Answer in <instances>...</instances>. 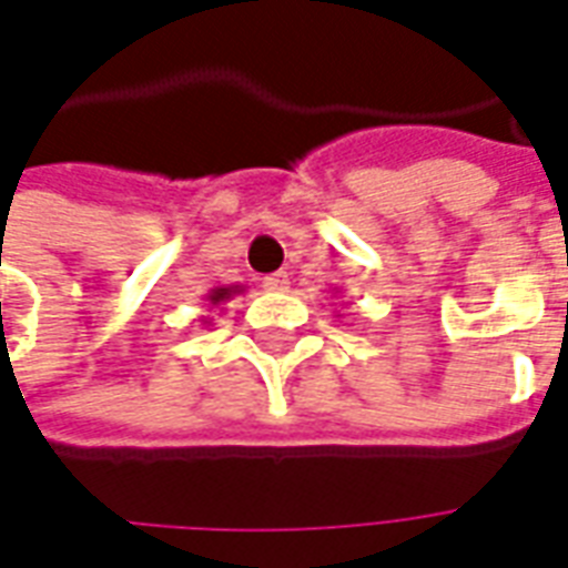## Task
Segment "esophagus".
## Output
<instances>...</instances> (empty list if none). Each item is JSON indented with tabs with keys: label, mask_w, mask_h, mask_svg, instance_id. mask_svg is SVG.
<instances>
[{
	"label": "esophagus",
	"mask_w": 568,
	"mask_h": 568,
	"mask_svg": "<svg viewBox=\"0 0 568 568\" xmlns=\"http://www.w3.org/2000/svg\"><path fill=\"white\" fill-rule=\"evenodd\" d=\"M264 288L267 292H285L288 288V273H271V276H264Z\"/></svg>",
	"instance_id": "34e87169"
}]
</instances>
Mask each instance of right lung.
I'll list each match as a JSON object with an SVG mask.
<instances>
[{
  "label": "right lung",
  "mask_w": 568,
  "mask_h": 568,
  "mask_svg": "<svg viewBox=\"0 0 568 568\" xmlns=\"http://www.w3.org/2000/svg\"><path fill=\"white\" fill-rule=\"evenodd\" d=\"M243 292V285H215L210 295H206V301H210V307H222V304H227L231 297L240 295ZM210 322V320H203Z\"/></svg>",
  "instance_id": "obj_1"
}]
</instances>
